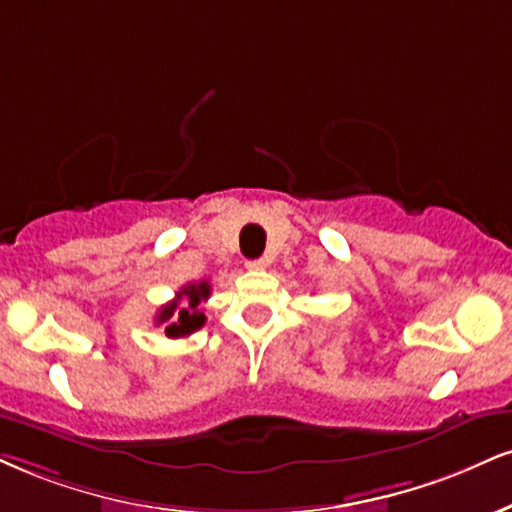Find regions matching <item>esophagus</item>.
<instances>
[{
    "label": "esophagus",
    "mask_w": 512,
    "mask_h": 512,
    "mask_svg": "<svg viewBox=\"0 0 512 512\" xmlns=\"http://www.w3.org/2000/svg\"><path fill=\"white\" fill-rule=\"evenodd\" d=\"M245 267H248L250 272H262V269L267 267V262H264V260H248V262H245Z\"/></svg>",
    "instance_id": "obj_1"
}]
</instances>
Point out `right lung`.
Returning <instances> with one entry per match:
<instances>
[{"instance_id": "add662e5", "label": "right lung", "mask_w": 512, "mask_h": 512, "mask_svg": "<svg viewBox=\"0 0 512 512\" xmlns=\"http://www.w3.org/2000/svg\"><path fill=\"white\" fill-rule=\"evenodd\" d=\"M209 283L197 281L183 286L181 291L176 293V298L164 307H159L157 312V324H164V334L169 338H181L193 334V331L200 329L205 324V312L200 310V305L209 298ZM188 299L189 303L183 308L180 307V300Z\"/></svg>"}]
</instances>
